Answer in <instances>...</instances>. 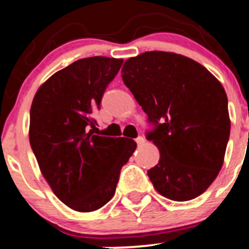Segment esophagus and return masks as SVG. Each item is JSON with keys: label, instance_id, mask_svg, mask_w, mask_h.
<instances>
[{"label": "esophagus", "instance_id": "34e87169", "mask_svg": "<svg viewBox=\"0 0 249 249\" xmlns=\"http://www.w3.org/2000/svg\"><path fill=\"white\" fill-rule=\"evenodd\" d=\"M144 142H145V140L143 138V137H138V138H136V143L138 147H141V145L144 144Z\"/></svg>", "mask_w": 249, "mask_h": 249}]
</instances>
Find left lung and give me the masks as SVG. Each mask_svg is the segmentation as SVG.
I'll list each match as a JSON object with an SVG mask.
<instances>
[{
	"label": "left lung",
	"mask_w": 249,
	"mask_h": 249,
	"mask_svg": "<svg viewBox=\"0 0 249 249\" xmlns=\"http://www.w3.org/2000/svg\"><path fill=\"white\" fill-rule=\"evenodd\" d=\"M122 79L156 124L147 134L160 153L148 170L153 186L174 201L201 195L222 168L230 138L223 86L197 61L158 50L127 59Z\"/></svg>",
	"instance_id": "8db88e82"
}]
</instances>
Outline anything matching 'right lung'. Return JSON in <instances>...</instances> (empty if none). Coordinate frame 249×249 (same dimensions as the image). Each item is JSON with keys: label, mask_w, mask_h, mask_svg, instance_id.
Returning <instances> with one entry per match:
<instances>
[{"label": "right lung", "mask_w": 249, "mask_h": 249, "mask_svg": "<svg viewBox=\"0 0 249 249\" xmlns=\"http://www.w3.org/2000/svg\"><path fill=\"white\" fill-rule=\"evenodd\" d=\"M122 63L107 56L74 61L42 84L32 102L29 143L40 172L56 197L79 213L112 199L121 168L137 147L133 140L88 132Z\"/></svg>", "instance_id": "obj_1"}]
</instances>
